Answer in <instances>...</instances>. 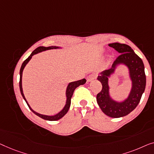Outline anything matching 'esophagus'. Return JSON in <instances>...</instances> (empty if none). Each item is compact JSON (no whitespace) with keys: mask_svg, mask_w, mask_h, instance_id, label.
Returning a JSON list of instances; mask_svg holds the SVG:
<instances>
[{"mask_svg":"<svg viewBox=\"0 0 154 154\" xmlns=\"http://www.w3.org/2000/svg\"><path fill=\"white\" fill-rule=\"evenodd\" d=\"M96 77H97V75L96 74H94V73H93V74H91L87 77V81L88 82H91L94 79H96Z\"/></svg>","mask_w":154,"mask_h":154,"instance_id":"obj_1","label":"esophagus"}]
</instances>
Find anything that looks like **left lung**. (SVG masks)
Wrapping results in <instances>:
<instances>
[{
	"label": "left lung",
	"mask_w": 154,
	"mask_h": 154,
	"mask_svg": "<svg viewBox=\"0 0 154 154\" xmlns=\"http://www.w3.org/2000/svg\"><path fill=\"white\" fill-rule=\"evenodd\" d=\"M121 54L112 64V68L100 73L98 80L103 88L96 96L97 103L102 111L112 118H120L126 116L134 110L139 104L146 86V75L142 60L134 52L133 49L125 44L114 42L109 44ZM122 64L129 69V76L132 82L131 92L127 99L119 102L111 98L109 94V77L114 73L116 67Z\"/></svg>",
	"instance_id": "1"
}]
</instances>
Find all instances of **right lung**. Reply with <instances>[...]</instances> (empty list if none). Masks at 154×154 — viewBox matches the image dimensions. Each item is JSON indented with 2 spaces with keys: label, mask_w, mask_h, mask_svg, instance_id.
Returning <instances> with one entry per match:
<instances>
[{
  "label": "right lung",
  "mask_w": 154,
  "mask_h": 154,
  "mask_svg": "<svg viewBox=\"0 0 154 154\" xmlns=\"http://www.w3.org/2000/svg\"><path fill=\"white\" fill-rule=\"evenodd\" d=\"M60 47H56V46H51V47H39L38 48L35 49V50L31 53V54L30 55L29 57H28L26 59L23 63L21 65V69H20V72H19V75H20V79H19V88H20V91H21V94L22 97L24 99V100L26 101V103L29 106V107L30 108V109L31 110L32 112H33L35 114H36L37 116H38L39 117L45 120H47V121H57L60 119H61L63 116H64L66 115V114L68 112L69 108H70V103H71V98H72L73 93H74V91L75 90V88L80 85H83L86 83V80L85 79H82L81 80H78V81L76 82H70V83L68 84V86H67L66 88V105L64 106V107L63 108V109L61 111L58 112V114H55L54 116H47V115H44V114H39L38 112H35L34 110L32 109V108L30 107L29 104L28 103V102L26 99L24 94L23 93V89H22V73H23V70L24 69L25 66H26V64L29 62V60L31 59L32 56L33 55L36 54L39 52H41V51H46V50H49V49H59Z\"/></svg>",
  "instance_id": "right-lung-1"
}]
</instances>
